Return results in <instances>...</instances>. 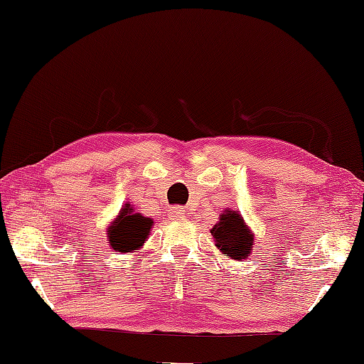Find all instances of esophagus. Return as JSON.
<instances>
[{"label":"esophagus","instance_id":"esophagus-1","mask_svg":"<svg viewBox=\"0 0 364 364\" xmlns=\"http://www.w3.org/2000/svg\"><path fill=\"white\" fill-rule=\"evenodd\" d=\"M186 215V210H183L182 207H172L171 210H168V218H172V220H178V218H182Z\"/></svg>","mask_w":364,"mask_h":364}]
</instances>
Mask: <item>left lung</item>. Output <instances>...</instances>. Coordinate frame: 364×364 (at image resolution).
I'll return each mask as SVG.
<instances>
[{"instance_id":"8db88e82","label":"left lung","mask_w":364,"mask_h":364,"mask_svg":"<svg viewBox=\"0 0 364 364\" xmlns=\"http://www.w3.org/2000/svg\"><path fill=\"white\" fill-rule=\"evenodd\" d=\"M210 233L222 255L233 260H245L253 250V233L235 210L222 213Z\"/></svg>"}]
</instances>
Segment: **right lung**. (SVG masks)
I'll list each match as a JSON object with an SVG mask.
<instances>
[{"mask_svg":"<svg viewBox=\"0 0 364 364\" xmlns=\"http://www.w3.org/2000/svg\"><path fill=\"white\" fill-rule=\"evenodd\" d=\"M152 225V218L144 217L141 213H134L131 203H126L119 212L116 220L107 227L109 247L121 255L139 250L146 243Z\"/></svg>","mask_w":364,"mask_h":364,"instance_id":"add662e5","label":"right lung"}]
</instances>
